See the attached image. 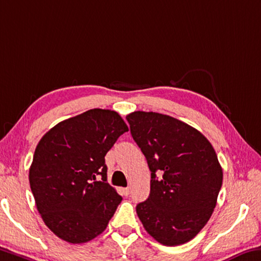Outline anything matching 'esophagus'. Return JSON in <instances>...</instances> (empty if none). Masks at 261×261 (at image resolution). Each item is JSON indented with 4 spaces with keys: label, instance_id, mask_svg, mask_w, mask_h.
Here are the masks:
<instances>
[{
    "label": "esophagus",
    "instance_id": "1",
    "mask_svg": "<svg viewBox=\"0 0 261 261\" xmlns=\"http://www.w3.org/2000/svg\"><path fill=\"white\" fill-rule=\"evenodd\" d=\"M122 193L124 194V195L127 196L130 194V187H126V188H122Z\"/></svg>",
    "mask_w": 261,
    "mask_h": 261
}]
</instances>
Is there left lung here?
<instances>
[{"instance_id":"obj_1","label":"left lung","mask_w":261,"mask_h":261,"mask_svg":"<svg viewBox=\"0 0 261 261\" xmlns=\"http://www.w3.org/2000/svg\"><path fill=\"white\" fill-rule=\"evenodd\" d=\"M126 121L151 171L150 196L136 206L140 222L163 245L192 241L212 217L223 182L213 145L167 115L135 111Z\"/></svg>"}]
</instances>
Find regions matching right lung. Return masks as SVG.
I'll list each match as a JSON object with an SVG mask.
<instances>
[{
    "instance_id": "1",
    "label": "right lung",
    "mask_w": 261,
    "mask_h": 261,
    "mask_svg": "<svg viewBox=\"0 0 261 261\" xmlns=\"http://www.w3.org/2000/svg\"><path fill=\"white\" fill-rule=\"evenodd\" d=\"M126 131L116 111L90 109L58 123L39 140L29 181L44 223L63 241H92L114 216L122 196L107 182L105 156Z\"/></svg>"
}]
</instances>
